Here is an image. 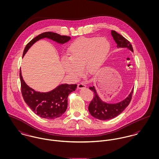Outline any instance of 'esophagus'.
Instances as JSON below:
<instances>
[{"instance_id": "1", "label": "esophagus", "mask_w": 159, "mask_h": 159, "mask_svg": "<svg viewBox=\"0 0 159 159\" xmlns=\"http://www.w3.org/2000/svg\"><path fill=\"white\" fill-rule=\"evenodd\" d=\"M86 84H84V83H79L78 84V89H83V88H86Z\"/></svg>"}]
</instances>
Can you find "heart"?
I'll use <instances>...</instances> for the list:
<instances>
[{
    "label": "heart",
    "instance_id": "obj_1",
    "mask_svg": "<svg viewBox=\"0 0 159 159\" xmlns=\"http://www.w3.org/2000/svg\"><path fill=\"white\" fill-rule=\"evenodd\" d=\"M110 49V44L104 37H81L74 41L67 49L68 59L62 60L65 71L77 78L82 68L89 74L97 72L103 65Z\"/></svg>",
    "mask_w": 159,
    "mask_h": 159
}]
</instances>
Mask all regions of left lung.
I'll list each match as a JSON object with an SVG mask.
<instances>
[{
  "label": "left lung",
  "instance_id": "8db88e82",
  "mask_svg": "<svg viewBox=\"0 0 159 159\" xmlns=\"http://www.w3.org/2000/svg\"><path fill=\"white\" fill-rule=\"evenodd\" d=\"M111 35L117 43V48H127L134 51L131 43L122 35L115 30H111ZM89 89L93 92V97L88 107L89 111L93 117L102 120L113 119L121 113L130 103L134 92L133 89L128 97L124 100L116 104H109L100 100L93 86Z\"/></svg>",
  "mask_w": 159,
  "mask_h": 159
}]
</instances>
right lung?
<instances>
[{
	"label": "right lung",
	"mask_w": 159,
	"mask_h": 159,
	"mask_svg": "<svg viewBox=\"0 0 159 159\" xmlns=\"http://www.w3.org/2000/svg\"><path fill=\"white\" fill-rule=\"evenodd\" d=\"M48 38L59 43H64L71 39L70 37L61 35L52 32H43L29 42L25 47L23 56L30 47L37 41ZM21 93L24 100L30 108L40 117L48 119H53L61 116L67 110L68 95L75 91L77 84H61L48 92H39L29 87L23 80L21 71H20Z\"/></svg>",
	"instance_id": "right-lung-1"
}]
</instances>
